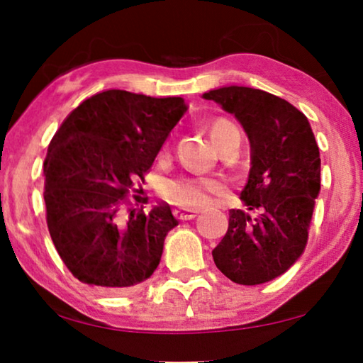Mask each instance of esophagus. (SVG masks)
Returning <instances> with one entry per match:
<instances>
[{"instance_id": "esophagus-1", "label": "esophagus", "mask_w": 363, "mask_h": 363, "mask_svg": "<svg viewBox=\"0 0 363 363\" xmlns=\"http://www.w3.org/2000/svg\"><path fill=\"white\" fill-rule=\"evenodd\" d=\"M175 216L182 221H188V220H193V218L196 216V211L195 210H183V208H180V210H175Z\"/></svg>"}]
</instances>
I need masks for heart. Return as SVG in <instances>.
I'll use <instances>...</instances> for the list:
<instances>
[{"mask_svg": "<svg viewBox=\"0 0 363 363\" xmlns=\"http://www.w3.org/2000/svg\"><path fill=\"white\" fill-rule=\"evenodd\" d=\"M210 137L221 152L238 150L241 142L240 130L228 118H216L208 127ZM225 193V185L215 178L203 177H180L168 182L163 195L173 205L188 210H201L213 201V198Z\"/></svg>", "mask_w": 363, "mask_h": 363, "instance_id": "1", "label": "heart"}]
</instances>
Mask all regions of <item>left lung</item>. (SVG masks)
Listing matches in <instances>:
<instances>
[{"mask_svg": "<svg viewBox=\"0 0 363 363\" xmlns=\"http://www.w3.org/2000/svg\"><path fill=\"white\" fill-rule=\"evenodd\" d=\"M203 99L233 113L251 145L245 210H230L213 259L236 284H262L284 274L306 250L320 190L319 147L304 113L261 89L228 86Z\"/></svg>", "mask_w": 363, "mask_h": 363, "instance_id": "obj_1", "label": "left lung"}]
</instances>
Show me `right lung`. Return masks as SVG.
<instances>
[{"label": "right lung", "mask_w": 363, "mask_h": 363, "mask_svg": "<svg viewBox=\"0 0 363 363\" xmlns=\"http://www.w3.org/2000/svg\"><path fill=\"white\" fill-rule=\"evenodd\" d=\"M186 108L182 97L111 89L79 104L52 137L44 160L49 235L84 284L122 291L157 269L178 225L170 206L123 218L122 205Z\"/></svg>", "instance_id": "1"}]
</instances>
